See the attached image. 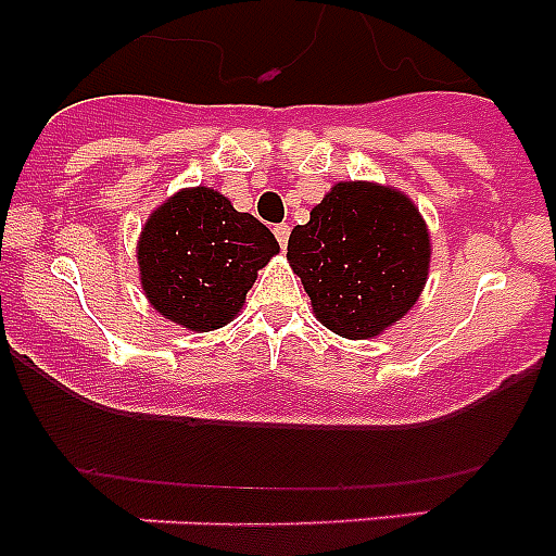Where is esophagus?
Returning <instances> with one entry per match:
<instances>
[{"instance_id": "esophagus-1", "label": "esophagus", "mask_w": 556, "mask_h": 556, "mask_svg": "<svg viewBox=\"0 0 556 556\" xmlns=\"http://www.w3.org/2000/svg\"><path fill=\"white\" fill-rule=\"evenodd\" d=\"M273 233H275V239H278V244H281V248H287V242H289V223H278L273 228Z\"/></svg>"}]
</instances>
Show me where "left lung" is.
<instances>
[{
	"label": "left lung",
	"mask_w": 556,
	"mask_h": 556,
	"mask_svg": "<svg viewBox=\"0 0 556 556\" xmlns=\"http://www.w3.org/2000/svg\"><path fill=\"white\" fill-rule=\"evenodd\" d=\"M287 258L323 326L370 339L395 326L424 292L429 228L397 189L342 180L306 225H294Z\"/></svg>",
	"instance_id": "8db88e82"
}]
</instances>
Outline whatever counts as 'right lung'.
Returning <instances> with one entry per match:
<instances>
[{
    "label": "right lung",
    "instance_id": "1",
    "mask_svg": "<svg viewBox=\"0 0 556 556\" xmlns=\"http://www.w3.org/2000/svg\"><path fill=\"white\" fill-rule=\"evenodd\" d=\"M275 253L267 225L236 211L219 191L194 186L152 211L136 258L155 312L189 331H214L239 314Z\"/></svg>",
    "mask_w": 556,
    "mask_h": 556
}]
</instances>
